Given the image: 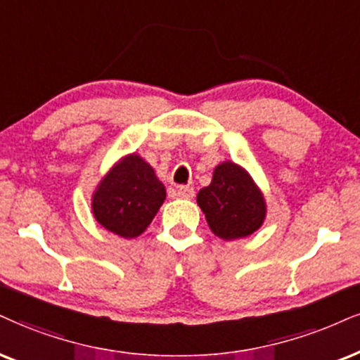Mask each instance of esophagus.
I'll return each instance as SVG.
<instances>
[{"label":"esophagus","mask_w":360,"mask_h":360,"mask_svg":"<svg viewBox=\"0 0 360 360\" xmlns=\"http://www.w3.org/2000/svg\"><path fill=\"white\" fill-rule=\"evenodd\" d=\"M176 195H179L180 198H193V195H195V190H193V187H185V185H181V187H179L176 188Z\"/></svg>","instance_id":"obj_1"}]
</instances>
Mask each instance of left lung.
<instances>
[{
	"label": "left lung",
	"instance_id": "1",
	"mask_svg": "<svg viewBox=\"0 0 360 360\" xmlns=\"http://www.w3.org/2000/svg\"><path fill=\"white\" fill-rule=\"evenodd\" d=\"M197 203L212 232L224 240L252 235L267 214L264 195L255 181L233 162L215 167L212 184L198 192Z\"/></svg>",
	"mask_w": 360,
	"mask_h": 360
}]
</instances>
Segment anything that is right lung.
Here are the masks:
<instances>
[{"label": "right lung", "instance_id": "1", "mask_svg": "<svg viewBox=\"0 0 360 360\" xmlns=\"http://www.w3.org/2000/svg\"><path fill=\"white\" fill-rule=\"evenodd\" d=\"M167 192L153 168L140 155L115 163L91 198L93 215L101 227L123 238H135L152 224Z\"/></svg>", "mask_w": 360, "mask_h": 360}]
</instances>
